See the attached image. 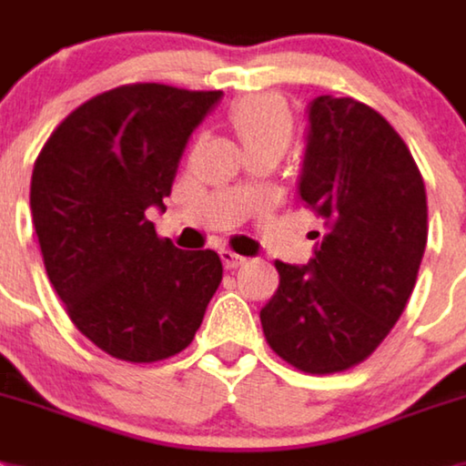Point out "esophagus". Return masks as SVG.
I'll use <instances>...</instances> for the list:
<instances>
[{"label": "esophagus", "mask_w": 466, "mask_h": 466, "mask_svg": "<svg viewBox=\"0 0 466 466\" xmlns=\"http://www.w3.org/2000/svg\"><path fill=\"white\" fill-rule=\"evenodd\" d=\"M220 258H222V265L228 267V269H237V267H241L246 262L244 256H237V253H232V250H220Z\"/></svg>", "instance_id": "34e87169"}]
</instances>
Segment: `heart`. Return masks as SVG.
I'll return each mask as SVG.
<instances>
[{"label":"heart","instance_id":"1","mask_svg":"<svg viewBox=\"0 0 466 466\" xmlns=\"http://www.w3.org/2000/svg\"><path fill=\"white\" fill-rule=\"evenodd\" d=\"M229 124L244 149H274L283 155L293 137L289 105L272 93L246 96L229 110Z\"/></svg>","mask_w":466,"mask_h":466}]
</instances>
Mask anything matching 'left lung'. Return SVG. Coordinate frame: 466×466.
I'll list each match as a JSON object with an SVG mask.
<instances>
[{
	"mask_svg": "<svg viewBox=\"0 0 466 466\" xmlns=\"http://www.w3.org/2000/svg\"><path fill=\"white\" fill-rule=\"evenodd\" d=\"M298 192L329 234L307 265L274 262L279 289L260 309L262 330L298 370L339 373L378 350L410 300L427 246L424 180L382 115L319 96Z\"/></svg>",
	"mask_w": 466,
	"mask_h": 466,
	"instance_id": "left-lung-1",
	"label": "left lung"
}]
</instances>
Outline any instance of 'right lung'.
<instances>
[{"instance_id": "obj_1", "label": "right lung", "mask_w": 466, "mask_h": 466, "mask_svg": "<svg viewBox=\"0 0 466 466\" xmlns=\"http://www.w3.org/2000/svg\"><path fill=\"white\" fill-rule=\"evenodd\" d=\"M222 91L127 84L79 105L35 161L30 210L67 317L115 359L155 363L194 339L222 281L216 250L157 237L192 131Z\"/></svg>"}]
</instances>
